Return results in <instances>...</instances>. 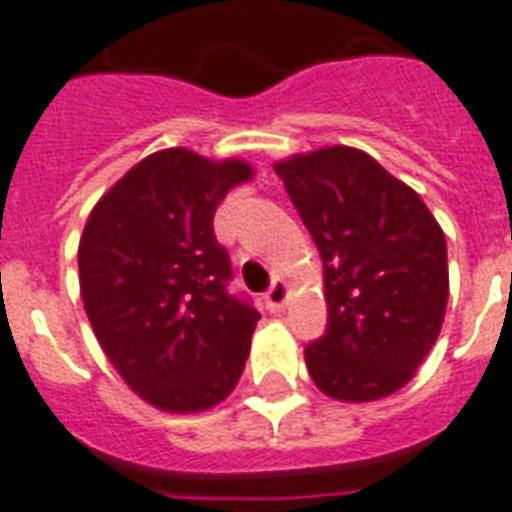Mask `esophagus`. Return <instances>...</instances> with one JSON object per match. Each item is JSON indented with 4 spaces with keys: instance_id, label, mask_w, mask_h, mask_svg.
I'll return each mask as SVG.
<instances>
[{
    "instance_id": "obj_1",
    "label": "esophagus",
    "mask_w": 512,
    "mask_h": 512,
    "mask_svg": "<svg viewBox=\"0 0 512 512\" xmlns=\"http://www.w3.org/2000/svg\"><path fill=\"white\" fill-rule=\"evenodd\" d=\"M265 302H268L270 310H284V305L289 302V286L284 281H273V286L265 294Z\"/></svg>"
}]
</instances>
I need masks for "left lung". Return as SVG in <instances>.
<instances>
[{"label": "left lung", "instance_id": "obj_1", "mask_svg": "<svg viewBox=\"0 0 512 512\" xmlns=\"http://www.w3.org/2000/svg\"><path fill=\"white\" fill-rule=\"evenodd\" d=\"M273 168L323 260L328 331L307 344L310 378L339 402L389 397L442 331L450 297L442 226L363 149L336 144Z\"/></svg>", "mask_w": 512, "mask_h": 512}]
</instances>
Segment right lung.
<instances>
[{
  "mask_svg": "<svg viewBox=\"0 0 512 512\" xmlns=\"http://www.w3.org/2000/svg\"><path fill=\"white\" fill-rule=\"evenodd\" d=\"M252 176L236 157L160 149L107 189L86 220L83 310L120 378L157 410H210L242 378L260 313L226 292L231 263L213 218Z\"/></svg>",
  "mask_w": 512,
  "mask_h": 512,
  "instance_id": "right-lung-1",
  "label": "right lung"
}]
</instances>
